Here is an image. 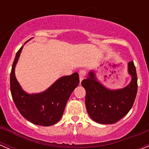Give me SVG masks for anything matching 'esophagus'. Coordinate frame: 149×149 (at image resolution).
Here are the masks:
<instances>
[{
	"label": "esophagus",
	"instance_id": "obj_1",
	"mask_svg": "<svg viewBox=\"0 0 149 149\" xmlns=\"http://www.w3.org/2000/svg\"><path fill=\"white\" fill-rule=\"evenodd\" d=\"M86 76V71L85 70H81L79 72V77H80V81H82L84 77Z\"/></svg>",
	"mask_w": 149,
	"mask_h": 149
}]
</instances>
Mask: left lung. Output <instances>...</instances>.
Here are the masks:
<instances>
[{
    "label": "left lung",
    "instance_id": "1",
    "mask_svg": "<svg viewBox=\"0 0 149 149\" xmlns=\"http://www.w3.org/2000/svg\"><path fill=\"white\" fill-rule=\"evenodd\" d=\"M131 82L122 89L112 91L96 81L94 74L83 80L81 85L86 89V110L90 117L100 124H113L130 111L137 93V75L134 62L128 63Z\"/></svg>",
    "mask_w": 149,
    "mask_h": 149
}]
</instances>
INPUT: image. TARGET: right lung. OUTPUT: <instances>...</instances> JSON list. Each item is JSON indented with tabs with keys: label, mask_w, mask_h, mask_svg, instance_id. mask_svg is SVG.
Segmentation results:
<instances>
[{
	"label": "right lung",
	"mask_w": 149,
	"mask_h": 149,
	"mask_svg": "<svg viewBox=\"0 0 149 149\" xmlns=\"http://www.w3.org/2000/svg\"><path fill=\"white\" fill-rule=\"evenodd\" d=\"M22 49V47L16 53L10 73V91L13 101L22 116L30 122L38 125H53L61 119L68 98L78 86V73L61 77L44 93L27 94L15 76V66Z\"/></svg>",
	"instance_id": "right-lung-1"
}]
</instances>
